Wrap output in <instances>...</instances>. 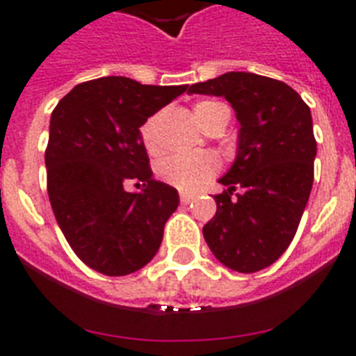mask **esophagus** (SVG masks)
<instances>
[{
	"mask_svg": "<svg viewBox=\"0 0 356 356\" xmlns=\"http://www.w3.org/2000/svg\"><path fill=\"white\" fill-rule=\"evenodd\" d=\"M195 195L194 194H190V192H181V203L183 205H188L190 201H194Z\"/></svg>",
	"mask_w": 356,
	"mask_h": 356,
	"instance_id": "esophagus-1",
	"label": "esophagus"
}]
</instances>
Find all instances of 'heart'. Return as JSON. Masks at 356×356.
<instances>
[{"label":"heart","instance_id":"obj_1","mask_svg":"<svg viewBox=\"0 0 356 356\" xmlns=\"http://www.w3.org/2000/svg\"><path fill=\"white\" fill-rule=\"evenodd\" d=\"M227 114L229 107L222 102L214 99H203L194 105V116L201 127L205 129L207 123H211L216 116ZM159 123L161 116H149L140 127V138L144 144V149L149 155H156L161 151V138H159ZM218 172V161L212 155L197 156H172L159 164V175L168 184H173L181 190H197Z\"/></svg>","mask_w":356,"mask_h":356}]
</instances>
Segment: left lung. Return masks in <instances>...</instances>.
Wrapping results in <instances>:
<instances>
[{
    "label": "left lung",
    "mask_w": 356,
    "mask_h": 356,
    "mask_svg": "<svg viewBox=\"0 0 356 356\" xmlns=\"http://www.w3.org/2000/svg\"><path fill=\"white\" fill-rule=\"evenodd\" d=\"M188 94L225 97L240 123L236 159L220 179L227 190L214 195L218 209L203 227L205 242L231 270H264L293 240L312 190L316 140L309 105L286 83L249 72L195 83Z\"/></svg>",
    "instance_id": "obj_1"
}]
</instances>
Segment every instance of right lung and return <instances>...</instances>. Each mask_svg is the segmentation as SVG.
<instances>
[{
	"label": "right lung",
	"instance_id": "obj_1",
	"mask_svg": "<svg viewBox=\"0 0 356 356\" xmlns=\"http://www.w3.org/2000/svg\"><path fill=\"white\" fill-rule=\"evenodd\" d=\"M186 88L111 75L72 88L51 113L46 168L53 214L75 254L103 275L138 271L161 248L179 194L153 179L140 127ZM129 180L143 190L129 193Z\"/></svg>",
	"mask_w": 356,
	"mask_h": 356
}]
</instances>
